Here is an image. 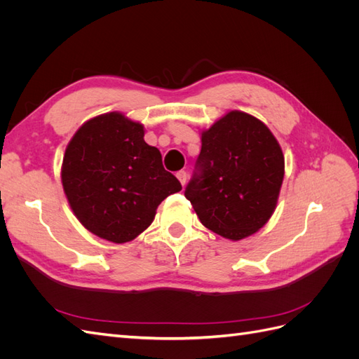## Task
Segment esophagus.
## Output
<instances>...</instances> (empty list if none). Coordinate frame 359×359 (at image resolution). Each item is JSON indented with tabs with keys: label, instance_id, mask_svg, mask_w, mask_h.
<instances>
[{
	"label": "esophagus",
	"instance_id": "1",
	"mask_svg": "<svg viewBox=\"0 0 359 359\" xmlns=\"http://www.w3.org/2000/svg\"><path fill=\"white\" fill-rule=\"evenodd\" d=\"M177 178L180 180V182L182 184V186H186V182H187V173H186V172L180 170V172L177 173Z\"/></svg>",
	"mask_w": 359,
	"mask_h": 359
}]
</instances>
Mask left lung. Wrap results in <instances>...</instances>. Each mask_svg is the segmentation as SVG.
Wrapping results in <instances>:
<instances>
[{
	"label": "left lung",
	"instance_id": "1",
	"mask_svg": "<svg viewBox=\"0 0 359 359\" xmlns=\"http://www.w3.org/2000/svg\"><path fill=\"white\" fill-rule=\"evenodd\" d=\"M201 142L186 198L217 235L232 241L252 236L277 208L285 178L278 140L259 118L229 111L202 130Z\"/></svg>",
	"mask_w": 359,
	"mask_h": 359
}]
</instances>
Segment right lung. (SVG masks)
Wrapping results in <instances>:
<instances>
[{"mask_svg":"<svg viewBox=\"0 0 359 359\" xmlns=\"http://www.w3.org/2000/svg\"><path fill=\"white\" fill-rule=\"evenodd\" d=\"M144 136L142 123L107 112L85 121L64 153V194L76 219L102 240L133 241L153 223L158 205L182 189Z\"/></svg>","mask_w":359,"mask_h":359,"instance_id":"add662e5","label":"right lung"}]
</instances>
